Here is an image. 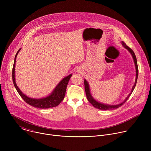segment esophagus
<instances>
[{
	"mask_svg": "<svg viewBox=\"0 0 151 151\" xmlns=\"http://www.w3.org/2000/svg\"><path fill=\"white\" fill-rule=\"evenodd\" d=\"M81 71H82V70H81V69H79V70H78V72H81Z\"/></svg>",
	"mask_w": 151,
	"mask_h": 151,
	"instance_id": "1",
	"label": "esophagus"
}]
</instances>
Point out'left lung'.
<instances>
[{
	"instance_id": "1",
	"label": "left lung",
	"mask_w": 151,
	"mask_h": 151,
	"mask_svg": "<svg viewBox=\"0 0 151 151\" xmlns=\"http://www.w3.org/2000/svg\"><path fill=\"white\" fill-rule=\"evenodd\" d=\"M121 44L125 48L127 49L129 52L131 54V55H132L134 64H135V67H136V80H135V82L134 84L133 85V87H132L131 93L128 94V96L126 97V99H125L124 101H123L122 102H121V103L118 104H114V105H111V104H104V103H100L97 100H96L92 96L91 93H90V85L89 83L88 82V81L86 80L85 79H84V85H85V93H86V96H87V98L88 100V101L94 107L96 108L100 109V110H103V111H107V110H111V109H115L118 108L121 106H122L128 99V98L130 97V96H131L132 93H133L135 87L137 83V78H138V73H139V70H138V66H137V58L136 57L135 55L134 52H133V51L130 48H129L128 46L126 45L125 43H124L123 41H121Z\"/></svg>"
}]
</instances>
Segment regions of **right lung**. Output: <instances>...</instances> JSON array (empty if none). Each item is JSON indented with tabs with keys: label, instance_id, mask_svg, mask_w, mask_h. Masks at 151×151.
<instances>
[{
	"label": "right lung",
	"instance_id": "obj_1",
	"mask_svg": "<svg viewBox=\"0 0 151 151\" xmlns=\"http://www.w3.org/2000/svg\"><path fill=\"white\" fill-rule=\"evenodd\" d=\"M20 50H21V48L18 51V52L15 55L13 68H12V74L14 87H15L19 96L22 97V99L27 104L35 107H37V108H40L42 109H48V108H51V107H53L58 106L63 101L64 96H65L67 85L70 80V78L72 76V74L64 77L63 79H62L60 81V82L57 84V85L54 89L52 92L48 96L42 97V98H39V99H34V98L29 97L27 96L26 94H24L20 90V89L18 88L15 82V61H16L17 56Z\"/></svg>",
	"mask_w": 151,
	"mask_h": 151
}]
</instances>
